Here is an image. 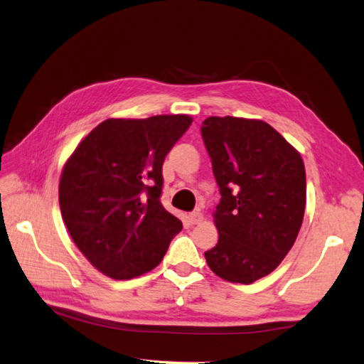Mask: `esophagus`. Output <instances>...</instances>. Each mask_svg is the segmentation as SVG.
<instances>
[{
    "mask_svg": "<svg viewBox=\"0 0 364 364\" xmlns=\"http://www.w3.org/2000/svg\"><path fill=\"white\" fill-rule=\"evenodd\" d=\"M189 222L192 223V225H198V223H202L203 222V213L194 211L189 215Z\"/></svg>",
    "mask_w": 364,
    "mask_h": 364,
    "instance_id": "1",
    "label": "esophagus"
}]
</instances>
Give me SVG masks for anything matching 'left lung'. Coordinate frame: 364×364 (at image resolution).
<instances>
[{"label":"left lung","mask_w":364,"mask_h":364,"mask_svg":"<svg viewBox=\"0 0 364 364\" xmlns=\"http://www.w3.org/2000/svg\"><path fill=\"white\" fill-rule=\"evenodd\" d=\"M202 137L219 184V241L205 252L213 272L250 284L288 255L304 222L306 176L300 153L269 123L208 117Z\"/></svg>","instance_id":"1"}]
</instances>
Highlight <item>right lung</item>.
<instances>
[{"mask_svg": "<svg viewBox=\"0 0 364 364\" xmlns=\"http://www.w3.org/2000/svg\"><path fill=\"white\" fill-rule=\"evenodd\" d=\"M184 114L107 119L76 146L59 181L73 242L100 272L129 280L156 267L183 228L161 203L162 164L188 128Z\"/></svg>", "mask_w": 364, "mask_h": 364, "instance_id": "1", "label": "right lung"}]
</instances>
